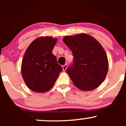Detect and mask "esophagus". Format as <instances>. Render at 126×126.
Listing matches in <instances>:
<instances>
[{"instance_id":"obj_1","label":"esophagus","mask_w":126,"mask_h":126,"mask_svg":"<svg viewBox=\"0 0 126 126\" xmlns=\"http://www.w3.org/2000/svg\"><path fill=\"white\" fill-rule=\"evenodd\" d=\"M67 64H64L63 65V66H62V69H63V71H65V70H66V69H67Z\"/></svg>"}]
</instances>
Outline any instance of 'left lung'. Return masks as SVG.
Masks as SVG:
<instances>
[{"mask_svg":"<svg viewBox=\"0 0 126 126\" xmlns=\"http://www.w3.org/2000/svg\"><path fill=\"white\" fill-rule=\"evenodd\" d=\"M71 50L73 64L66 69L75 86L82 91L95 89L104 80L108 62L102 46L86 34L66 36L63 40Z\"/></svg>","mask_w":126,"mask_h":126,"instance_id":"8db88e82","label":"left lung"}]
</instances>
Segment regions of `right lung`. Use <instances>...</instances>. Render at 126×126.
Listing matches in <instances>:
<instances>
[{
  "mask_svg": "<svg viewBox=\"0 0 126 126\" xmlns=\"http://www.w3.org/2000/svg\"><path fill=\"white\" fill-rule=\"evenodd\" d=\"M57 39L40 37L26 50L21 65V73L26 85L36 92L50 90L62 72L56 56L52 53Z\"/></svg>",
  "mask_w": 126,
  "mask_h": 126,
  "instance_id": "add662e5",
  "label": "right lung"
}]
</instances>
